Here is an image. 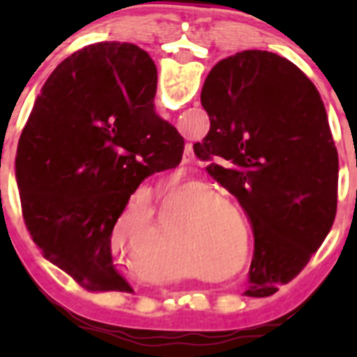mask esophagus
Segmentation results:
<instances>
[{
  "label": "esophagus",
  "mask_w": 357,
  "mask_h": 357,
  "mask_svg": "<svg viewBox=\"0 0 357 357\" xmlns=\"http://www.w3.org/2000/svg\"><path fill=\"white\" fill-rule=\"evenodd\" d=\"M189 160H193V153H191V150L185 151V162H189Z\"/></svg>",
  "instance_id": "1"
}]
</instances>
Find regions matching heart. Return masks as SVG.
Masks as SVG:
<instances>
[{
    "label": "heart",
    "mask_w": 357,
    "mask_h": 357,
    "mask_svg": "<svg viewBox=\"0 0 357 357\" xmlns=\"http://www.w3.org/2000/svg\"><path fill=\"white\" fill-rule=\"evenodd\" d=\"M166 229H168V230L172 229V223H169V220H168V222H166ZM238 245H239V241H236V243H234V247H238Z\"/></svg>",
    "instance_id": "heart-1"
}]
</instances>
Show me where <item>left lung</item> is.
I'll use <instances>...</instances> for the list:
<instances>
[{
	"label": "left lung",
	"instance_id": "obj_1",
	"mask_svg": "<svg viewBox=\"0 0 357 357\" xmlns=\"http://www.w3.org/2000/svg\"><path fill=\"white\" fill-rule=\"evenodd\" d=\"M200 100L211 128L195 153L254 227L245 295H273L301 273L336 216L340 164L326 107L293 62L261 50L218 62Z\"/></svg>",
	"mask_w": 357,
	"mask_h": 357
}]
</instances>
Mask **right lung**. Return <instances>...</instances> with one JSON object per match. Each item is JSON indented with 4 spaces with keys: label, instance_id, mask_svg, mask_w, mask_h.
<instances>
[{
    "label": "right lung",
    "instance_id": "add662e5",
    "mask_svg": "<svg viewBox=\"0 0 357 357\" xmlns=\"http://www.w3.org/2000/svg\"><path fill=\"white\" fill-rule=\"evenodd\" d=\"M157 68L130 43H96L56 66L17 144L24 225L87 289L128 286L110 236L137 185L178 166L184 139L153 110ZM121 291V289H119Z\"/></svg>",
    "mask_w": 357,
    "mask_h": 357
}]
</instances>
